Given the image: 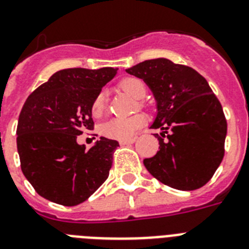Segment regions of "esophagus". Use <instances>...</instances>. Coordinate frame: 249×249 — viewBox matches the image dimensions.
<instances>
[{"mask_svg": "<svg viewBox=\"0 0 249 249\" xmlns=\"http://www.w3.org/2000/svg\"><path fill=\"white\" fill-rule=\"evenodd\" d=\"M135 142V138H131V139H126V141H120V145H126V144H133Z\"/></svg>", "mask_w": 249, "mask_h": 249, "instance_id": "34e87169", "label": "esophagus"}]
</instances>
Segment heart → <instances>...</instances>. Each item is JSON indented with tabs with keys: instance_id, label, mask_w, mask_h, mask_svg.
<instances>
[{
	"instance_id": "1",
	"label": "heart",
	"mask_w": 249,
	"mask_h": 249,
	"mask_svg": "<svg viewBox=\"0 0 249 249\" xmlns=\"http://www.w3.org/2000/svg\"><path fill=\"white\" fill-rule=\"evenodd\" d=\"M120 87L128 92L134 99H142L145 95V85L142 79L135 77H128L120 82ZM106 95L104 91L99 92L93 99L91 105V111L93 116H100L105 108ZM145 123V118L143 115L137 114L129 118H112L101 125V134L110 139H118V141H126L134 137L135 131L142 128Z\"/></svg>"
}]
</instances>
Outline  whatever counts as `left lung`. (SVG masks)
<instances>
[{
	"mask_svg": "<svg viewBox=\"0 0 249 249\" xmlns=\"http://www.w3.org/2000/svg\"><path fill=\"white\" fill-rule=\"evenodd\" d=\"M142 78L156 100L150 128L160 150L143 160L148 172L173 189L192 191L212 178L224 157L227 120L208 81L167 58L144 60L126 70Z\"/></svg>",
	"mask_w": 249,
	"mask_h": 249,
	"instance_id": "left-lung-1",
	"label": "left lung"
}]
</instances>
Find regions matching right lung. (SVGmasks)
<instances>
[{"label":"right lung","mask_w":249,"mask_h":249,"mask_svg":"<svg viewBox=\"0 0 249 249\" xmlns=\"http://www.w3.org/2000/svg\"><path fill=\"white\" fill-rule=\"evenodd\" d=\"M116 73L111 67L58 71L25 101L18 152L24 176L44 199L78 205L108 177L118 142L101 137L86 149L77 135L93 129V99Z\"/></svg>","instance_id":"obj_1"}]
</instances>
